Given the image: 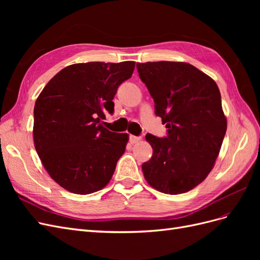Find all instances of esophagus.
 Segmentation results:
<instances>
[{
  "label": "esophagus",
  "mask_w": 260,
  "mask_h": 260,
  "mask_svg": "<svg viewBox=\"0 0 260 260\" xmlns=\"http://www.w3.org/2000/svg\"><path fill=\"white\" fill-rule=\"evenodd\" d=\"M140 140H141V137H136V136H132V135L129 136V141H130V143H132V144L139 142Z\"/></svg>",
  "instance_id": "34e87169"
}]
</instances>
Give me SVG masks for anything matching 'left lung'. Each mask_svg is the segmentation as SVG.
I'll list each match as a JSON object with an SVG mask.
<instances>
[{
  "label": "left lung",
  "mask_w": 260,
  "mask_h": 260,
  "mask_svg": "<svg viewBox=\"0 0 260 260\" xmlns=\"http://www.w3.org/2000/svg\"><path fill=\"white\" fill-rule=\"evenodd\" d=\"M137 69L167 128L165 138L145 137L153 156L142 165L144 177L161 193H185L206 179L225 135L218 85L187 62H137Z\"/></svg>",
  "instance_id": "1"
}]
</instances>
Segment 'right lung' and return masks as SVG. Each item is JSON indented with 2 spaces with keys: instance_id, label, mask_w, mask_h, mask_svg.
<instances>
[{
  "instance_id": "obj_1",
  "label": "right lung",
  "mask_w": 260,
  "mask_h": 260,
  "mask_svg": "<svg viewBox=\"0 0 260 260\" xmlns=\"http://www.w3.org/2000/svg\"><path fill=\"white\" fill-rule=\"evenodd\" d=\"M135 61L74 64L55 75L37 99L34 141L51 178L75 194H91L112 179L127 133L103 127L113 99Z\"/></svg>"
}]
</instances>
